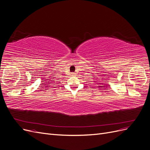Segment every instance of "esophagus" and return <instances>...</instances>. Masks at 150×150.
Instances as JSON below:
<instances>
[{
    "mask_svg": "<svg viewBox=\"0 0 150 150\" xmlns=\"http://www.w3.org/2000/svg\"><path fill=\"white\" fill-rule=\"evenodd\" d=\"M71 74H72V76H74V75H75V73H74V72H72V73H71Z\"/></svg>",
    "mask_w": 150,
    "mask_h": 150,
    "instance_id": "34e87169",
    "label": "esophagus"
}]
</instances>
